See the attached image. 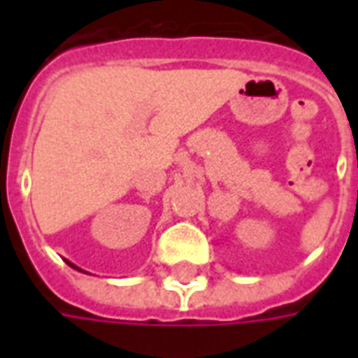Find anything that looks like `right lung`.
Returning a JSON list of instances; mask_svg holds the SVG:
<instances>
[{
    "label": "right lung",
    "mask_w": 358,
    "mask_h": 358,
    "mask_svg": "<svg viewBox=\"0 0 358 358\" xmlns=\"http://www.w3.org/2000/svg\"><path fill=\"white\" fill-rule=\"evenodd\" d=\"M69 264H71V263H69ZM71 266H74V264H71ZM74 268H76V266H74Z\"/></svg>",
    "instance_id": "add662e5"
}]
</instances>
